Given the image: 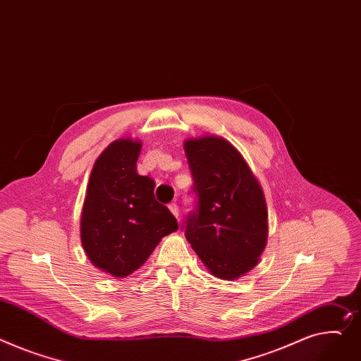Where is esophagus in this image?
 Masks as SVG:
<instances>
[{
	"label": "esophagus",
	"instance_id": "esophagus-1",
	"mask_svg": "<svg viewBox=\"0 0 361 361\" xmlns=\"http://www.w3.org/2000/svg\"><path fill=\"white\" fill-rule=\"evenodd\" d=\"M168 207H170V210H171V213L176 216V218L178 219V216H180V212H178V204L177 203H170V204H168Z\"/></svg>",
	"mask_w": 361,
	"mask_h": 361
}]
</instances>
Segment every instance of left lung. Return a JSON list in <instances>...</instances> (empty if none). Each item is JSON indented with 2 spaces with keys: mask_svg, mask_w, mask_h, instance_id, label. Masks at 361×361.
<instances>
[{
  "mask_svg": "<svg viewBox=\"0 0 361 361\" xmlns=\"http://www.w3.org/2000/svg\"><path fill=\"white\" fill-rule=\"evenodd\" d=\"M197 204L183 224L187 241L214 277L252 270L267 244V206L248 164L231 143L206 135L184 142Z\"/></svg>",
  "mask_w": 361,
  "mask_h": 361,
  "instance_id": "8db88e82",
  "label": "left lung"
}]
</instances>
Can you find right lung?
Returning a JSON list of instances; mask_svg holds the SVG:
<instances>
[{
    "label": "right lung",
    "mask_w": 361,
    "mask_h": 361,
    "mask_svg": "<svg viewBox=\"0 0 361 361\" xmlns=\"http://www.w3.org/2000/svg\"><path fill=\"white\" fill-rule=\"evenodd\" d=\"M142 143L111 142L95 161L81 213V243L95 267L126 277L148 259L161 239L178 229L177 219L154 196L155 183L139 176Z\"/></svg>",
    "instance_id": "1"
}]
</instances>
